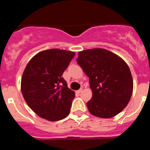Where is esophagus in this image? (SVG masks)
<instances>
[{"label":"esophagus","instance_id":"obj_1","mask_svg":"<svg viewBox=\"0 0 150 150\" xmlns=\"http://www.w3.org/2000/svg\"><path fill=\"white\" fill-rule=\"evenodd\" d=\"M82 91H83V88H80V89L77 90V91H76V92L79 94V93H80V92H82Z\"/></svg>","mask_w":150,"mask_h":150}]
</instances>
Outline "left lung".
I'll use <instances>...</instances> for the list:
<instances>
[{
  "instance_id": "8db88e82",
  "label": "left lung",
  "mask_w": 150,
  "mask_h": 150,
  "mask_svg": "<svg viewBox=\"0 0 150 150\" xmlns=\"http://www.w3.org/2000/svg\"><path fill=\"white\" fill-rule=\"evenodd\" d=\"M76 62L89 78L92 97L87 107L90 113L109 119L122 111L133 92V79L126 62L100 48L79 52Z\"/></svg>"
}]
</instances>
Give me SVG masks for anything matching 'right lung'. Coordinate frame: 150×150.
Segmentation results:
<instances>
[{
	"mask_svg": "<svg viewBox=\"0 0 150 150\" xmlns=\"http://www.w3.org/2000/svg\"><path fill=\"white\" fill-rule=\"evenodd\" d=\"M75 52L51 49L36 54L27 64L21 80L23 98L36 114L59 121L71 111L75 92L62 77Z\"/></svg>",
	"mask_w": 150,
	"mask_h": 150,
	"instance_id": "right-lung-1",
	"label": "right lung"
}]
</instances>
